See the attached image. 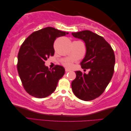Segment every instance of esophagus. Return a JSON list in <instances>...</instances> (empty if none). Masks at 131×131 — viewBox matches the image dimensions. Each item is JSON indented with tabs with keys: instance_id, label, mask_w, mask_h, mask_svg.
I'll use <instances>...</instances> for the list:
<instances>
[{
	"instance_id": "esophagus-1",
	"label": "esophagus",
	"mask_w": 131,
	"mask_h": 131,
	"mask_svg": "<svg viewBox=\"0 0 131 131\" xmlns=\"http://www.w3.org/2000/svg\"><path fill=\"white\" fill-rule=\"evenodd\" d=\"M65 71H66V72H70L71 70H69V69H67V68H66Z\"/></svg>"
}]
</instances>
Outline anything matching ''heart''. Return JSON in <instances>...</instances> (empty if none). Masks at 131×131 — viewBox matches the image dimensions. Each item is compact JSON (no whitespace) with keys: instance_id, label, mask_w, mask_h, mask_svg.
I'll list each match as a JSON object with an SVG mask.
<instances>
[{"instance_id":"b5f03b06","label":"heart","mask_w":131,"mask_h":131,"mask_svg":"<svg viewBox=\"0 0 131 131\" xmlns=\"http://www.w3.org/2000/svg\"><path fill=\"white\" fill-rule=\"evenodd\" d=\"M62 64L67 68H71L72 67V63L69 60H65L62 62Z\"/></svg>"}]
</instances>
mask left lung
Masks as SVG:
<instances>
[{
    "label": "left lung",
    "mask_w": 131,
    "mask_h": 131,
    "mask_svg": "<svg viewBox=\"0 0 131 131\" xmlns=\"http://www.w3.org/2000/svg\"><path fill=\"white\" fill-rule=\"evenodd\" d=\"M72 34L85 42L86 53L80 65L82 69L90 70L88 74L75 72L73 92L81 100L92 101L104 92L113 77L115 63L114 51L103 38L92 31L86 30Z\"/></svg>",
    "instance_id": "1"
}]
</instances>
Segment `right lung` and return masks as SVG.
Instances as JSON below:
<instances>
[{
	"instance_id": "1",
	"label": "right lung",
	"mask_w": 131,
	"mask_h": 131,
	"mask_svg": "<svg viewBox=\"0 0 131 131\" xmlns=\"http://www.w3.org/2000/svg\"><path fill=\"white\" fill-rule=\"evenodd\" d=\"M68 33L46 27L31 33L22 43L18 53L17 68L22 85L30 96L45 98L56 90L65 73L62 66L52 69L45 62L54 53L53 43L57 38Z\"/></svg>"
}]
</instances>
